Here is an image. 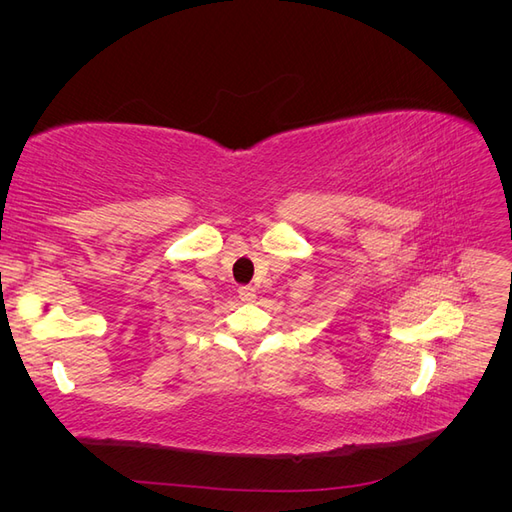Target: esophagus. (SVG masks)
<instances>
[{
  "instance_id": "esophagus-1",
  "label": "esophagus",
  "mask_w": 512,
  "mask_h": 512,
  "mask_svg": "<svg viewBox=\"0 0 512 512\" xmlns=\"http://www.w3.org/2000/svg\"><path fill=\"white\" fill-rule=\"evenodd\" d=\"M239 299L245 301V303H252L256 299V288L252 286H239Z\"/></svg>"
}]
</instances>
